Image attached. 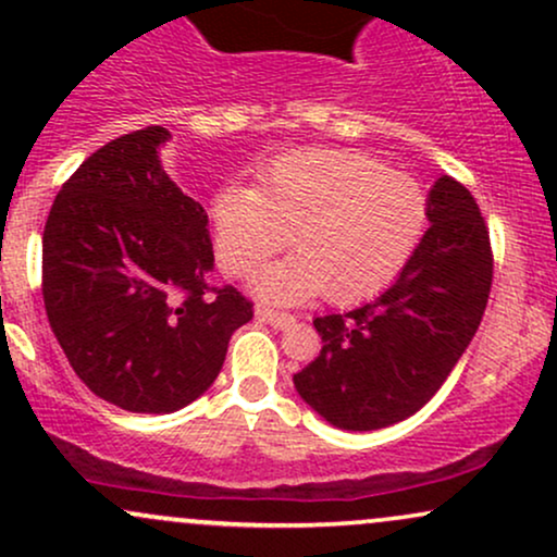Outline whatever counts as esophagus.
Instances as JSON below:
<instances>
[{
	"instance_id": "esophagus-1",
	"label": "esophagus",
	"mask_w": 557,
	"mask_h": 557,
	"mask_svg": "<svg viewBox=\"0 0 557 557\" xmlns=\"http://www.w3.org/2000/svg\"><path fill=\"white\" fill-rule=\"evenodd\" d=\"M257 317L261 319V322H270L272 327H277V330H287L296 324V317L285 314V311H274V309H270V306H259Z\"/></svg>"
}]
</instances>
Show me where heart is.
I'll use <instances>...</instances> for the list:
<instances>
[{"label": "heart", "instance_id": "heart-1", "mask_svg": "<svg viewBox=\"0 0 557 557\" xmlns=\"http://www.w3.org/2000/svg\"><path fill=\"white\" fill-rule=\"evenodd\" d=\"M430 201L403 172L367 154L306 149L261 172L257 185L227 183L212 198L214 248L222 270L243 277L287 243L298 253L267 267L261 298L324 296L335 304L372 298L406 270L424 238Z\"/></svg>", "mask_w": 557, "mask_h": 557}]
</instances>
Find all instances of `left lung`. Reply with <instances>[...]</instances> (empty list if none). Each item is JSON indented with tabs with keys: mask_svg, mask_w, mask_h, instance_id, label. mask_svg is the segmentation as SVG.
Instances as JSON below:
<instances>
[{
	"mask_svg": "<svg viewBox=\"0 0 557 557\" xmlns=\"http://www.w3.org/2000/svg\"><path fill=\"white\" fill-rule=\"evenodd\" d=\"M430 222L380 298L314 319L324 345L293 382L341 430H382L413 417L479 330L492 287L487 222L469 188L447 175L430 190Z\"/></svg>",
	"mask_w": 557,
	"mask_h": 557,
	"instance_id": "1",
	"label": "left lung"
}]
</instances>
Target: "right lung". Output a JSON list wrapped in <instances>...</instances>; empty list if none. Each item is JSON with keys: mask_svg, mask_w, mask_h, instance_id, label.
<instances>
[{"mask_svg": "<svg viewBox=\"0 0 557 557\" xmlns=\"http://www.w3.org/2000/svg\"><path fill=\"white\" fill-rule=\"evenodd\" d=\"M170 133L133 131L62 183L44 227L41 296L81 382L133 413H170L220 374L253 304L209 287V216L159 162Z\"/></svg>", "mask_w": 557, "mask_h": 557, "instance_id": "obj_1", "label": "right lung"}]
</instances>
